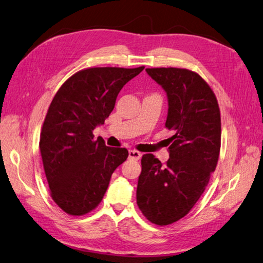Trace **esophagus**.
I'll list each match as a JSON object with an SVG mask.
<instances>
[{"label": "esophagus", "mask_w": 263, "mask_h": 263, "mask_svg": "<svg viewBox=\"0 0 263 263\" xmlns=\"http://www.w3.org/2000/svg\"><path fill=\"white\" fill-rule=\"evenodd\" d=\"M128 157H129V159H133V160H138L141 157V154L137 151H129Z\"/></svg>", "instance_id": "esophagus-1"}]
</instances>
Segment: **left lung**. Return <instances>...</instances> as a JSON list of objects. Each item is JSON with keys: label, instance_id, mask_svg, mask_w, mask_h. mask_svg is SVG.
Instances as JSON below:
<instances>
[{"label": "left lung", "instance_id": "obj_1", "mask_svg": "<svg viewBox=\"0 0 263 263\" xmlns=\"http://www.w3.org/2000/svg\"><path fill=\"white\" fill-rule=\"evenodd\" d=\"M168 98L166 128L169 159L165 165L153 154L141 158L137 204L149 221L167 226L194 207L215 172L221 144L217 98L200 75L186 68H146Z\"/></svg>", "mask_w": 263, "mask_h": 263}]
</instances>
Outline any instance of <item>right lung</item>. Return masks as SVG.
I'll return each mask as SVG.
<instances>
[{
	"label": "right lung",
	"mask_w": 263,
	"mask_h": 263,
	"mask_svg": "<svg viewBox=\"0 0 263 263\" xmlns=\"http://www.w3.org/2000/svg\"><path fill=\"white\" fill-rule=\"evenodd\" d=\"M145 67H90L64 83L49 105L40 136V151L49 193L70 216L95 209L111 174L128 157L126 148L107 147L94 138L115 107L117 95Z\"/></svg>",
	"instance_id": "1"
}]
</instances>
